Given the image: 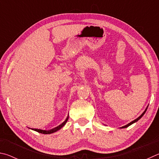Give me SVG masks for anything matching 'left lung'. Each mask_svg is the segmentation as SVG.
Instances as JSON below:
<instances>
[{"mask_svg": "<svg viewBox=\"0 0 159 159\" xmlns=\"http://www.w3.org/2000/svg\"><path fill=\"white\" fill-rule=\"evenodd\" d=\"M147 107H147V108H146V110H144V112L143 113V114H142V115L140 116H139V117L138 118H137V119H135V120H133V121H131V122H130V123H129V124H128L127 125H126V126H122V127H121V129H125V128H127V127H129V126H130V125H131V124H134V123H135V122L136 121H138V120H139V119H140L142 117H143V116L144 115V113H145L146 112V111H147Z\"/></svg>", "mask_w": 159, "mask_h": 159, "instance_id": "1", "label": "left lung"}]
</instances>
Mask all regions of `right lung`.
Returning <instances> with one entry per match:
<instances>
[{"mask_svg": "<svg viewBox=\"0 0 159 159\" xmlns=\"http://www.w3.org/2000/svg\"><path fill=\"white\" fill-rule=\"evenodd\" d=\"M68 116H67V118L65 121H64L62 124H61V125H59V126H58L57 127L54 128V129H51V130H41V129H33L32 130H35V131H37L38 133H43V134H50V133H53L54 132H57V130H60L61 128H62L64 125H65L66 124V122L68 121Z\"/></svg>", "mask_w": 159, "mask_h": 159, "instance_id": "add662e5", "label": "right lung"}]
</instances>
